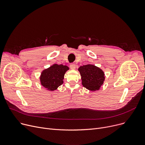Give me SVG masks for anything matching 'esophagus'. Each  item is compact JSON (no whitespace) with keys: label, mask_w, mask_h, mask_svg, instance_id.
Here are the masks:
<instances>
[{"label":"esophagus","mask_w":145,"mask_h":145,"mask_svg":"<svg viewBox=\"0 0 145 145\" xmlns=\"http://www.w3.org/2000/svg\"><path fill=\"white\" fill-rule=\"evenodd\" d=\"M70 68L71 69H73V70L75 69V68H76V65H75L74 63H71V64L70 65Z\"/></svg>","instance_id":"1"}]
</instances>
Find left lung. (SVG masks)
I'll use <instances>...</instances> for the list:
<instances>
[{
  "mask_svg": "<svg viewBox=\"0 0 145 145\" xmlns=\"http://www.w3.org/2000/svg\"><path fill=\"white\" fill-rule=\"evenodd\" d=\"M83 87L91 91L98 90L105 80V73L99 67L93 65H86L79 67Z\"/></svg>",
  "mask_w": 145,
  "mask_h": 145,
  "instance_id": "8db88e82",
  "label": "left lung"
}]
</instances>
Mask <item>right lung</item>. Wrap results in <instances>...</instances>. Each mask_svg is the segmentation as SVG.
I'll list each match as a JSON object with an SVG mask.
<instances>
[{"mask_svg":"<svg viewBox=\"0 0 145 145\" xmlns=\"http://www.w3.org/2000/svg\"><path fill=\"white\" fill-rule=\"evenodd\" d=\"M69 69V68L65 65H53L42 71L40 77L41 85L48 90H56L63 84L65 74Z\"/></svg>","mask_w":145,"mask_h":145,"instance_id":"right-lung-1","label":"right lung"}]
</instances>
